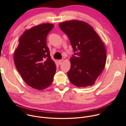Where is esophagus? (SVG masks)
Masks as SVG:
<instances>
[{
    "mask_svg": "<svg viewBox=\"0 0 126 126\" xmlns=\"http://www.w3.org/2000/svg\"><path fill=\"white\" fill-rule=\"evenodd\" d=\"M63 61V59H61V60H59V61H58V63H59V65H61V64H62V61Z\"/></svg>",
    "mask_w": 126,
    "mask_h": 126,
    "instance_id": "esophagus-1",
    "label": "esophagus"
}]
</instances>
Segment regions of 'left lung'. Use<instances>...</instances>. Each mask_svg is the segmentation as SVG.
Returning a JSON list of instances; mask_svg holds the SVG:
<instances>
[{"mask_svg": "<svg viewBox=\"0 0 126 126\" xmlns=\"http://www.w3.org/2000/svg\"><path fill=\"white\" fill-rule=\"evenodd\" d=\"M69 37L74 51L70 58L67 75L72 84L78 87L91 86L105 66V45L93 27L86 22L72 20L59 24Z\"/></svg>", "mask_w": 126, "mask_h": 126, "instance_id": "left-lung-1", "label": "left lung"}]
</instances>
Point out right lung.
I'll list each match as a JSON object with an SVG mask.
<instances>
[{"mask_svg":"<svg viewBox=\"0 0 126 126\" xmlns=\"http://www.w3.org/2000/svg\"><path fill=\"white\" fill-rule=\"evenodd\" d=\"M53 27V24L43 23L25 30L14 53L15 65L23 80L38 90L50 86L56 73L46 44L47 35Z\"/></svg>","mask_w":126,"mask_h":126,"instance_id":"right-lung-1","label":"right lung"}]
</instances>
